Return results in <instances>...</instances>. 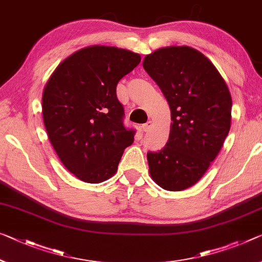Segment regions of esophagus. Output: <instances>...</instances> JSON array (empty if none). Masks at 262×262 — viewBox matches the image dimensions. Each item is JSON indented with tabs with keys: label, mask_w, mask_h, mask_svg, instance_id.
<instances>
[{
	"label": "esophagus",
	"mask_w": 262,
	"mask_h": 262,
	"mask_svg": "<svg viewBox=\"0 0 262 262\" xmlns=\"http://www.w3.org/2000/svg\"><path fill=\"white\" fill-rule=\"evenodd\" d=\"M151 125H152V122L150 120V122L143 124V125H142V130H143L144 132H146V131H148V128L151 127Z\"/></svg>",
	"instance_id": "esophagus-1"
}]
</instances>
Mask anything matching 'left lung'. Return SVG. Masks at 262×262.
<instances>
[{
  "instance_id": "left-lung-1",
  "label": "left lung",
  "mask_w": 262,
  "mask_h": 262,
  "mask_svg": "<svg viewBox=\"0 0 262 262\" xmlns=\"http://www.w3.org/2000/svg\"><path fill=\"white\" fill-rule=\"evenodd\" d=\"M143 67L171 110L168 140L148 152V172L166 191L193 186L210 167L231 128L232 97L223 76L200 51L165 47L145 56Z\"/></svg>"
}]
</instances>
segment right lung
<instances>
[{
  "mask_svg": "<svg viewBox=\"0 0 262 262\" xmlns=\"http://www.w3.org/2000/svg\"><path fill=\"white\" fill-rule=\"evenodd\" d=\"M139 62L134 51L90 46L63 59L44 86L48 138L67 170L84 183L110 179L134 143L135 131L123 125L116 86Z\"/></svg>",
  "mask_w": 262,
  "mask_h": 262,
  "instance_id": "obj_1",
  "label": "right lung"
}]
</instances>
